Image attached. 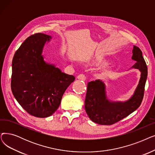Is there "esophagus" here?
Here are the masks:
<instances>
[{
    "label": "esophagus",
    "mask_w": 155,
    "mask_h": 155,
    "mask_svg": "<svg viewBox=\"0 0 155 155\" xmlns=\"http://www.w3.org/2000/svg\"><path fill=\"white\" fill-rule=\"evenodd\" d=\"M77 78L79 80H85L86 79L85 76L84 75V74H80L77 76Z\"/></svg>",
    "instance_id": "esophagus-1"
}]
</instances>
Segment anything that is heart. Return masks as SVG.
I'll return each mask as SVG.
<instances>
[{
	"label": "heart",
	"instance_id": "heart-1",
	"mask_svg": "<svg viewBox=\"0 0 155 155\" xmlns=\"http://www.w3.org/2000/svg\"><path fill=\"white\" fill-rule=\"evenodd\" d=\"M102 64H103V65H106L107 63L106 62H102Z\"/></svg>",
	"mask_w": 155,
	"mask_h": 155
}]
</instances>
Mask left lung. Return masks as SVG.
I'll list each match as a JSON object with an SVG mask.
<instances>
[{
	"label": "left lung",
	"instance_id": "obj_1",
	"mask_svg": "<svg viewBox=\"0 0 155 155\" xmlns=\"http://www.w3.org/2000/svg\"><path fill=\"white\" fill-rule=\"evenodd\" d=\"M132 59L136 61L131 68L140 71L139 84L133 95L125 101H113L106 95L105 84L99 79L87 84L85 109L89 118L96 124L110 125L136 111L142 102L147 76V68L142 51L134 45Z\"/></svg>",
	"mask_w": 155,
	"mask_h": 155
}]
</instances>
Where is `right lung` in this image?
Returning <instances> with one entry per match:
<instances>
[{"instance_id":"1","label":"right lung","mask_w":155,"mask_h":155,"mask_svg":"<svg viewBox=\"0 0 155 155\" xmlns=\"http://www.w3.org/2000/svg\"><path fill=\"white\" fill-rule=\"evenodd\" d=\"M51 39L41 33L30 36L12 62L13 95L26 112L38 118L50 117L57 110L63 94L75 79L44 60V47Z\"/></svg>"}]
</instances>
